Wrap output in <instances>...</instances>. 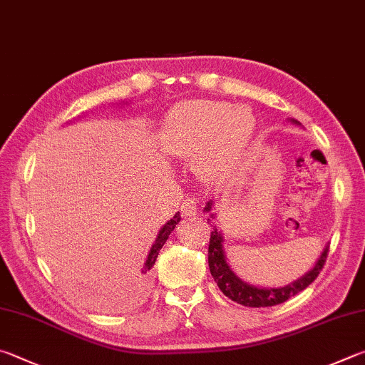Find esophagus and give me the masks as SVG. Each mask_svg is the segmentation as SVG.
<instances>
[{"label":"esophagus","mask_w":365,"mask_h":365,"mask_svg":"<svg viewBox=\"0 0 365 365\" xmlns=\"http://www.w3.org/2000/svg\"><path fill=\"white\" fill-rule=\"evenodd\" d=\"M196 209H197L196 200H191V197H188V200H185L183 204H182V214L183 215H195L196 214Z\"/></svg>","instance_id":"34e87169"}]
</instances>
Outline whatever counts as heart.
I'll return each mask as SVG.
<instances>
[{"label": "heart", "mask_w": 365, "mask_h": 365, "mask_svg": "<svg viewBox=\"0 0 365 365\" xmlns=\"http://www.w3.org/2000/svg\"><path fill=\"white\" fill-rule=\"evenodd\" d=\"M255 134V116L246 105L188 101L165 118L161 142L174 156H196L205 178H222L240 168Z\"/></svg>", "instance_id": "heart-1"}]
</instances>
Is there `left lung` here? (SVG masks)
Here are the masks:
<instances>
[{"mask_svg": "<svg viewBox=\"0 0 365 365\" xmlns=\"http://www.w3.org/2000/svg\"><path fill=\"white\" fill-rule=\"evenodd\" d=\"M294 124H300L295 119H290ZM212 205L214 202L207 201L205 202L204 212H207L210 217L215 218V214L212 212ZM210 218H207L209 222ZM212 222V221H210ZM223 236L222 231L217 227L210 231V241H209V269L210 274L217 282V286L220 287L222 292L227 295L231 300L244 304V307L249 308H264V307H274V304L284 303L289 300L290 297L300 294L302 290L307 289L311 282H313L317 274L321 273V269L326 263L329 246L322 250L321 257L317 258V262L313 268H311L307 274L298 277L294 282L287 284L284 287H258L252 286V284L242 281L240 276L235 274V271L227 262V257H225L223 250Z\"/></svg>", "mask_w": 365, "mask_h": 365, "instance_id": "obj_1", "label": "left lung"}]
</instances>
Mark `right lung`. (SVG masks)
<instances>
[{"mask_svg": "<svg viewBox=\"0 0 365 365\" xmlns=\"http://www.w3.org/2000/svg\"><path fill=\"white\" fill-rule=\"evenodd\" d=\"M180 222V212H177V214L170 218V220L163 225V228L160 230V233H158L156 236V241L153 242V246H151L148 255H147V262L143 263V268H142V276H140V281L143 284H147V281L150 279V269L153 268V264L156 262L158 255H160V250L163 249V246L165 244V241H168L169 235L174 231L175 225Z\"/></svg>", "mask_w": 365, "mask_h": 365, "instance_id": "add662e5", "label": "right lung"}]
</instances>
